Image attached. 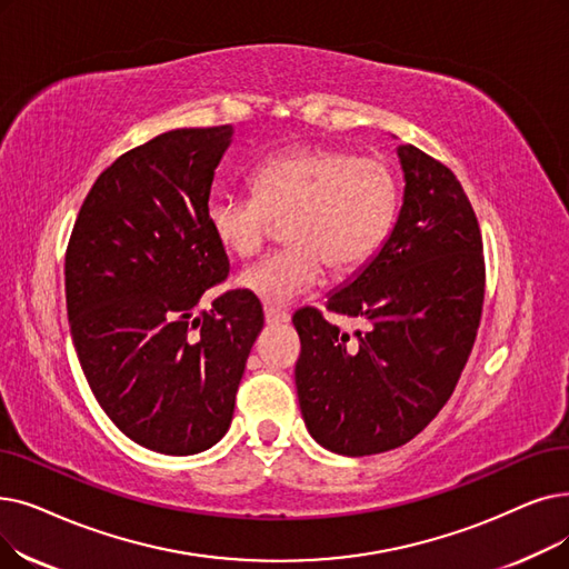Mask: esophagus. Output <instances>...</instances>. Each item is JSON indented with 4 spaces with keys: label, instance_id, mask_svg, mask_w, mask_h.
Masks as SVG:
<instances>
[{
    "label": "esophagus",
    "instance_id": "obj_1",
    "mask_svg": "<svg viewBox=\"0 0 569 569\" xmlns=\"http://www.w3.org/2000/svg\"><path fill=\"white\" fill-rule=\"evenodd\" d=\"M264 320H267V326H281V323H288V320H290V313H288V311H283V309L264 307Z\"/></svg>",
    "mask_w": 569,
    "mask_h": 569
}]
</instances>
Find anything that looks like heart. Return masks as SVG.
I'll return each mask as SVG.
<instances>
[{
    "mask_svg": "<svg viewBox=\"0 0 569 569\" xmlns=\"http://www.w3.org/2000/svg\"><path fill=\"white\" fill-rule=\"evenodd\" d=\"M253 197L213 194L207 228L237 258L253 256L274 220L283 223L281 251L239 271L237 286L267 305H288L311 290L323 264L346 274L372 258L398 213V179L369 156L341 148L295 146L258 162Z\"/></svg>",
    "mask_w": 569,
    "mask_h": 569,
    "instance_id": "obj_1",
    "label": "heart"
}]
</instances>
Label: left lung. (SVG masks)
I'll use <instances>...</instances> for the list:
<instances>
[{"label":"left lung","mask_w":569,"mask_h":569,"mask_svg":"<svg viewBox=\"0 0 569 569\" xmlns=\"http://www.w3.org/2000/svg\"><path fill=\"white\" fill-rule=\"evenodd\" d=\"M405 197L398 220L328 311L362 318L341 332L318 309L292 316L302 353L295 386L309 435L339 456L398 449L451 398L483 307L477 216L449 167L398 146Z\"/></svg>","instance_id":"1"}]
</instances>
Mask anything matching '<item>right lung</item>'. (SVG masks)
I'll return each instance as SVG.
<instances>
[{
    "mask_svg": "<svg viewBox=\"0 0 569 569\" xmlns=\"http://www.w3.org/2000/svg\"><path fill=\"white\" fill-rule=\"evenodd\" d=\"M232 134L171 130L120 156L90 188L67 246L71 341L94 400L122 435L167 456L226 437L264 323L246 290L194 311L230 271L204 213Z\"/></svg>",
    "mask_w": 569,
    "mask_h": 569,
    "instance_id": "1",
    "label": "right lung"
}]
</instances>
